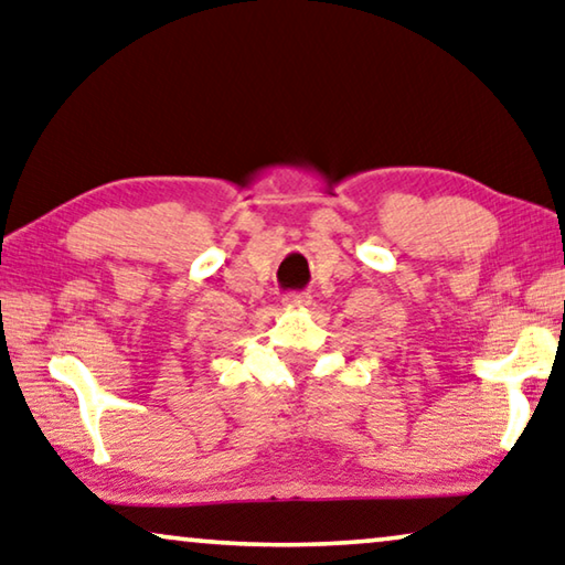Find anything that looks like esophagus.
<instances>
[{
    "instance_id": "1",
    "label": "esophagus",
    "mask_w": 565,
    "mask_h": 565,
    "mask_svg": "<svg viewBox=\"0 0 565 565\" xmlns=\"http://www.w3.org/2000/svg\"><path fill=\"white\" fill-rule=\"evenodd\" d=\"M309 301H311L309 294H305V291H294V294H286V297H284V307H289V309H305V307H309Z\"/></svg>"
}]
</instances>
